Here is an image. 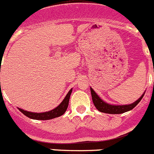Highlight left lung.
<instances>
[{
    "instance_id": "8db88e82",
    "label": "left lung",
    "mask_w": 154,
    "mask_h": 154,
    "mask_svg": "<svg viewBox=\"0 0 154 154\" xmlns=\"http://www.w3.org/2000/svg\"><path fill=\"white\" fill-rule=\"evenodd\" d=\"M90 91H91V95H92V100H93V104L96 107V108L100 112L103 113H107V114H122L126 111H131L132 109L136 107L138 103H140L142 98L144 96V93L143 95L139 98L136 101H135L134 103H131V104L128 105H111L109 103H106L103 100L100 98V97L97 95L95 91L90 87Z\"/></svg>"
}]
</instances>
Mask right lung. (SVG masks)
Returning a JSON list of instances; mask_svg holds the SVG:
<instances>
[{
  "instance_id": "right-lung-1",
  "label": "right lung",
  "mask_w": 154,
  "mask_h": 154,
  "mask_svg": "<svg viewBox=\"0 0 154 154\" xmlns=\"http://www.w3.org/2000/svg\"><path fill=\"white\" fill-rule=\"evenodd\" d=\"M72 91V89H71L66 95V97H64V99L63 100L62 102L57 107H55L54 109L50 111L43 113H32L29 112V111H24V110H22L21 108H18V110L28 118H32V119H36V120H50V119H52V118H57V117H60L64 115V112L66 111Z\"/></svg>"
}]
</instances>
